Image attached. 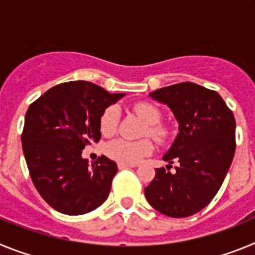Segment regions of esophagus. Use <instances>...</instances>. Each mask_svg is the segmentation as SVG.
Returning a JSON list of instances; mask_svg holds the SVG:
<instances>
[{
    "instance_id": "obj_1",
    "label": "esophagus",
    "mask_w": 255,
    "mask_h": 255,
    "mask_svg": "<svg viewBox=\"0 0 255 255\" xmlns=\"http://www.w3.org/2000/svg\"><path fill=\"white\" fill-rule=\"evenodd\" d=\"M136 167V164L134 163H124V162H119V168L120 170H124V168H131Z\"/></svg>"
}]
</instances>
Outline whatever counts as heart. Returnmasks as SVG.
<instances>
[{"label": "heart", "mask_w": 255, "mask_h": 255, "mask_svg": "<svg viewBox=\"0 0 255 255\" xmlns=\"http://www.w3.org/2000/svg\"><path fill=\"white\" fill-rule=\"evenodd\" d=\"M134 111L148 124L145 135H150L155 140L164 141L167 139L168 131L166 128L158 125L161 112L154 105L148 102H138L134 105ZM119 123V110L116 106H110L103 111L101 116V131L105 135L114 134ZM153 152V143L149 139L141 140H126V139H115L110 141L106 147V153L111 158L124 163H138L144 157Z\"/></svg>", "instance_id": "1"}]
</instances>
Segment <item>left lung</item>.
I'll return each instance as SVG.
<instances>
[{
	"label": "left lung",
	"instance_id": "8db88e82",
	"mask_svg": "<svg viewBox=\"0 0 255 255\" xmlns=\"http://www.w3.org/2000/svg\"><path fill=\"white\" fill-rule=\"evenodd\" d=\"M171 108L179 134L163 155V167L144 189L148 203L168 217H189L208 206L224 182L235 154V117L215 91L185 82L149 93ZM168 170V168H167Z\"/></svg>",
	"mask_w": 255,
	"mask_h": 255
}]
</instances>
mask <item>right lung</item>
I'll return each instance as SVG.
<instances>
[{
  "label": "right lung",
  "mask_w": 255,
  "mask_h": 255,
  "mask_svg": "<svg viewBox=\"0 0 255 255\" xmlns=\"http://www.w3.org/2000/svg\"><path fill=\"white\" fill-rule=\"evenodd\" d=\"M124 96L79 80L52 87L29 106L22 152L35 189L53 209L84 215L107 199L117 164L101 155L89 166L82 153L100 141L103 111Z\"/></svg>",
  "instance_id": "right-lung-1"
}]
</instances>
